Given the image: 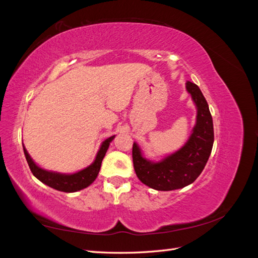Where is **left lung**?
<instances>
[{
    "label": "left lung",
    "mask_w": 258,
    "mask_h": 258,
    "mask_svg": "<svg viewBox=\"0 0 258 258\" xmlns=\"http://www.w3.org/2000/svg\"><path fill=\"white\" fill-rule=\"evenodd\" d=\"M188 91L197 105V123L187 143L176 153L160 162L143 158L136 143L132 146V160L140 181L156 190H173L195 182L205 169L214 141L213 120L206 98L198 86L187 82Z\"/></svg>",
    "instance_id": "8db88e82"
}]
</instances>
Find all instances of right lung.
Instances as JSON below:
<instances>
[{"mask_svg": "<svg viewBox=\"0 0 258 258\" xmlns=\"http://www.w3.org/2000/svg\"><path fill=\"white\" fill-rule=\"evenodd\" d=\"M114 137L115 136L106 139L102 143L97 154L96 160L93 161L91 166L74 174H60V173H54V172H48V171L43 170L35 165L34 161L31 159V157L29 156L25 146H23V152H25L26 159L31 172L33 173V175L36 178L40 179L42 183L48 185L49 187H51V188H54L60 191L74 192L77 190H81L83 188H86V187H88L93 181H95L96 177L99 174L101 163H102V160L104 158L108 145H110Z\"/></svg>", "mask_w": 258, "mask_h": 258, "instance_id": "obj_1", "label": "right lung"}]
</instances>
